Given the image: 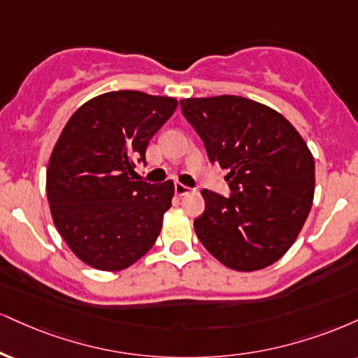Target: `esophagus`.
I'll list each match as a JSON object with an SVG mask.
<instances>
[{
	"label": "esophagus",
	"mask_w": 358,
	"mask_h": 358,
	"mask_svg": "<svg viewBox=\"0 0 358 358\" xmlns=\"http://www.w3.org/2000/svg\"><path fill=\"white\" fill-rule=\"evenodd\" d=\"M192 192V188H188V187H185L183 183H176L175 185V193L178 196H185V195H188V193Z\"/></svg>",
	"instance_id": "esophagus-1"
}]
</instances>
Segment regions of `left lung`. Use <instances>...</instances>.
Listing matches in <instances>:
<instances>
[{
  "label": "left lung",
  "mask_w": 358,
  "mask_h": 358,
  "mask_svg": "<svg viewBox=\"0 0 358 358\" xmlns=\"http://www.w3.org/2000/svg\"><path fill=\"white\" fill-rule=\"evenodd\" d=\"M185 118L210 162L228 170L231 195L201 190L193 222L203 247L228 268L255 272L280 260L302 230L315 192V162L294 124L262 103L234 94L185 98Z\"/></svg>",
  "instance_id": "8db88e82"
}]
</instances>
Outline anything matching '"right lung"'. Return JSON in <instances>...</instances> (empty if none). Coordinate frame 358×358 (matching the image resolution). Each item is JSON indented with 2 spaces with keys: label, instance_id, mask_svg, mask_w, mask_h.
<instances>
[{
  "label": "right lung",
  "instance_id": "right-lung-1",
  "mask_svg": "<svg viewBox=\"0 0 358 358\" xmlns=\"http://www.w3.org/2000/svg\"><path fill=\"white\" fill-rule=\"evenodd\" d=\"M170 96L120 90L80 106L51 152L46 195L62 238L81 262L120 272L160 235L175 185L135 182L148 141L173 115Z\"/></svg>",
  "mask_w": 358,
  "mask_h": 358
}]
</instances>
